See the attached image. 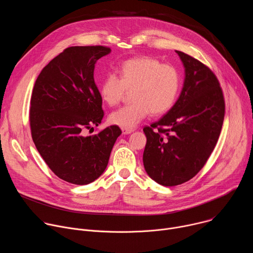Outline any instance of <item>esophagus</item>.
<instances>
[{"instance_id": "esophagus-1", "label": "esophagus", "mask_w": 253, "mask_h": 253, "mask_svg": "<svg viewBox=\"0 0 253 253\" xmlns=\"http://www.w3.org/2000/svg\"><path fill=\"white\" fill-rule=\"evenodd\" d=\"M134 131V129H127V128H122V133L127 135V134H130Z\"/></svg>"}]
</instances>
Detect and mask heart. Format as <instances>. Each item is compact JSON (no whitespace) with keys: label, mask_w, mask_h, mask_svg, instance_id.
<instances>
[{"label":"heart","mask_w":253,"mask_h":253,"mask_svg":"<svg viewBox=\"0 0 253 253\" xmlns=\"http://www.w3.org/2000/svg\"><path fill=\"white\" fill-rule=\"evenodd\" d=\"M180 86L181 76L177 68L151 57H139L121 64L119 77L115 73L106 74L99 91L107 105L116 106L132 90V102L109 117L112 124L132 129L150 112L152 115L167 112L176 101Z\"/></svg>","instance_id":"obj_1"}]
</instances>
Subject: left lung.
I'll use <instances>...</instances> for the list:
<instances>
[{
    "label": "left lung",
    "mask_w": 253,
    "mask_h": 253,
    "mask_svg": "<svg viewBox=\"0 0 253 253\" xmlns=\"http://www.w3.org/2000/svg\"><path fill=\"white\" fill-rule=\"evenodd\" d=\"M176 53L185 67L182 92L159 121L143 128L147 137L144 167L163 186L182 184L203 168L225 114L223 92L212 70L183 52Z\"/></svg>",
    "instance_id": "left-lung-1"
}]
</instances>
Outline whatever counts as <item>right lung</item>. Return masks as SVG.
Listing matches in <instances>:
<instances>
[{"label":"right lung","instance_id":"add662e5","mask_svg":"<svg viewBox=\"0 0 253 253\" xmlns=\"http://www.w3.org/2000/svg\"><path fill=\"white\" fill-rule=\"evenodd\" d=\"M110 52L105 46L69 47L43 68L33 88L29 120L35 146L49 168L69 183L96 180L122 133L112 125L85 135L104 117L94 68Z\"/></svg>","mask_w":253,"mask_h":253}]
</instances>
